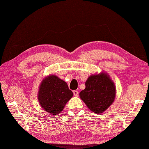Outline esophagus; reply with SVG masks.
Returning a JSON list of instances; mask_svg holds the SVG:
<instances>
[{"mask_svg":"<svg viewBox=\"0 0 149 149\" xmlns=\"http://www.w3.org/2000/svg\"><path fill=\"white\" fill-rule=\"evenodd\" d=\"M73 93H74V96L77 97V96H78L79 92H78V91H77V90H74V91H73Z\"/></svg>","mask_w":149,"mask_h":149,"instance_id":"esophagus-1","label":"esophagus"}]
</instances>
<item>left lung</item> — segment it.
<instances>
[{"instance_id": "1", "label": "left lung", "mask_w": 149, "mask_h": 149, "mask_svg": "<svg viewBox=\"0 0 149 149\" xmlns=\"http://www.w3.org/2000/svg\"><path fill=\"white\" fill-rule=\"evenodd\" d=\"M85 85V89L79 93L80 98L93 113L105 111L115 100V84L106 73L91 75Z\"/></svg>"}]
</instances>
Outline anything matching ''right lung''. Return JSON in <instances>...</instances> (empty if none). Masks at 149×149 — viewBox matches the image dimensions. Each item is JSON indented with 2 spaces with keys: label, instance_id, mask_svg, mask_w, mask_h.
Returning <instances> with one entry per match:
<instances>
[{
  "label": "right lung",
  "instance_id": "obj_1",
  "mask_svg": "<svg viewBox=\"0 0 149 149\" xmlns=\"http://www.w3.org/2000/svg\"><path fill=\"white\" fill-rule=\"evenodd\" d=\"M73 96L66 82L50 75L42 81L39 88L38 101L43 109L52 115H58Z\"/></svg>",
  "mask_w": 149,
  "mask_h": 149
}]
</instances>
